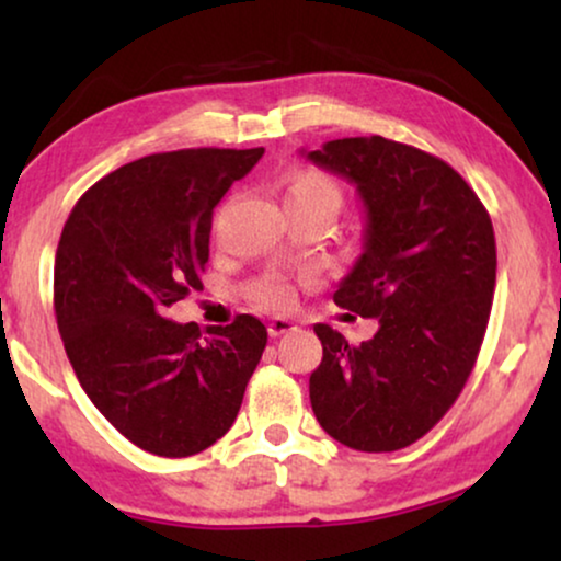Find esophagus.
Returning a JSON list of instances; mask_svg holds the SVG:
<instances>
[{"mask_svg": "<svg viewBox=\"0 0 561 561\" xmlns=\"http://www.w3.org/2000/svg\"><path fill=\"white\" fill-rule=\"evenodd\" d=\"M294 329H298V327H296L290 319H286V317H275V319H271V324H267V334H271V336H280V334L294 332Z\"/></svg>", "mask_w": 561, "mask_h": 561, "instance_id": "esophagus-1", "label": "esophagus"}]
</instances>
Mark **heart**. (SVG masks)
<instances>
[{"label": "heart", "instance_id": "obj_1", "mask_svg": "<svg viewBox=\"0 0 561 561\" xmlns=\"http://www.w3.org/2000/svg\"><path fill=\"white\" fill-rule=\"evenodd\" d=\"M283 204H317L324 206L329 214H334L342 204V188L329 173L321 171H294L283 179ZM260 309L280 311L294 301V290L288 283L278 278L260 283L252 294Z\"/></svg>", "mask_w": 561, "mask_h": 561}]
</instances>
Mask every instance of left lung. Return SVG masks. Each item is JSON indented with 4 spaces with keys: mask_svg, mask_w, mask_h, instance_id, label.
I'll use <instances>...</instances> for the list:
<instances>
[{
    "mask_svg": "<svg viewBox=\"0 0 561 561\" xmlns=\"http://www.w3.org/2000/svg\"><path fill=\"white\" fill-rule=\"evenodd\" d=\"M301 152L363 202V252L334 304L378 321L357 347L313 327L324 357L311 409L344 447L403 449L449 411L478 359L495 290L493 221L455 168L411 145L373 135Z\"/></svg>",
    "mask_w": 561,
    "mask_h": 561,
    "instance_id": "1",
    "label": "left lung"
}]
</instances>
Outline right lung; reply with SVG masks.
<instances>
[{
    "label": "right lung",
    "mask_w": 561,
    "mask_h": 561,
    "mask_svg": "<svg viewBox=\"0 0 561 561\" xmlns=\"http://www.w3.org/2000/svg\"><path fill=\"white\" fill-rule=\"evenodd\" d=\"M263 148L158 152L117 168L73 206L56 252L53 306L76 378L122 436L191 457L234 424L267 329L165 319L202 286L214 206Z\"/></svg>",
    "instance_id": "obj_1"
}]
</instances>
